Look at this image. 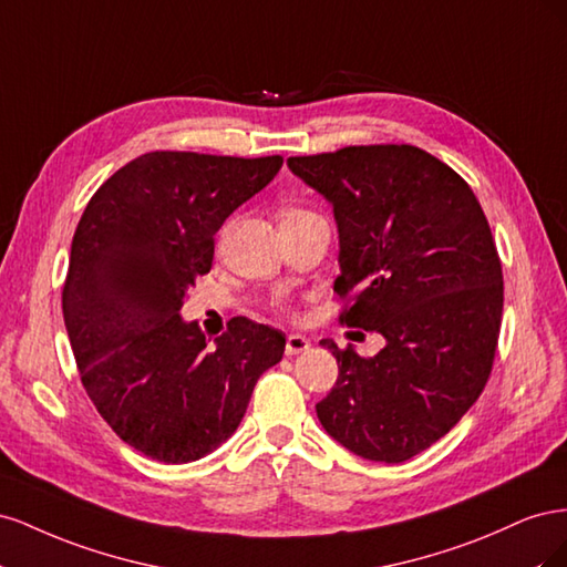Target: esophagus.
<instances>
[{"instance_id":"34e87169","label":"esophagus","mask_w":567,"mask_h":567,"mask_svg":"<svg viewBox=\"0 0 567 567\" xmlns=\"http://www.w3.org/2000/svg\"><path fill=\"white\" fill-rule=\"evenodd\" d=\"M310 350V338H305L300 333H290L286 338V354H300Z\"/></svg>"}]
</instances>
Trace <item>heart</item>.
I'll use <instances>...</instances> for the list:
<instances>
[{
	"mask_svg": "<svg viewBox=\"0 0 567 567\" xmlns=\"http://www.w3.org/2000/svg\"><path fill=\"white\" fill-rule=\"evenodd\" d=\"M307 215H312V213L300 210V208H288V210H284V215H281V221H284V219H296V217H307Z\"/></svg>",
	"mask_w": 567,
	"mask_h": 567,
	"instance_id": "1",
	"label": "heart"
}]
</instances>
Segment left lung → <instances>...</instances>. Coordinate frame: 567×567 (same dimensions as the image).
<instances>
[{
    "label": "left lung",
    "instance_id": "obj_1",
    "mask_svg": "<svg viewBox=\"0 0 567 567\" xmlns=\"http://www.w3.org/2000/svg\"><path fill=\"white\" fill-rule=\"evenodd\" d=\"M333 205L340 321L385 348H329L338 381L317 416L352 454L402 463L447 435L483 392L504 310L487 217L450 165L409 144L348 146L286 161Z\"/></svg>",
    "mask_w": 567,
    "mask_h": 567
}]
</instances>
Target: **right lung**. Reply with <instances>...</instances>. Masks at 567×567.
Listing matches in <instances>:
<instances>
[{"instance_id":"add662e5","label":"right lung","mask_w":567,"mask_h":567,"mask_svg":"<svg viewBox=\"0 0 567 567\" xmlns=\"http://www.w3.org/2000/svg\"><path fill=\"white\" fill-rule=\"evenodd\" d=\"M281 156L153 151L120 167L84 208L63 286L80 379L115 435L148 458L192 463L241 423L286 336L236 317L215 348L182 319L210 271L225 219L277 177Z\"/></svg>"}]
</instances>
